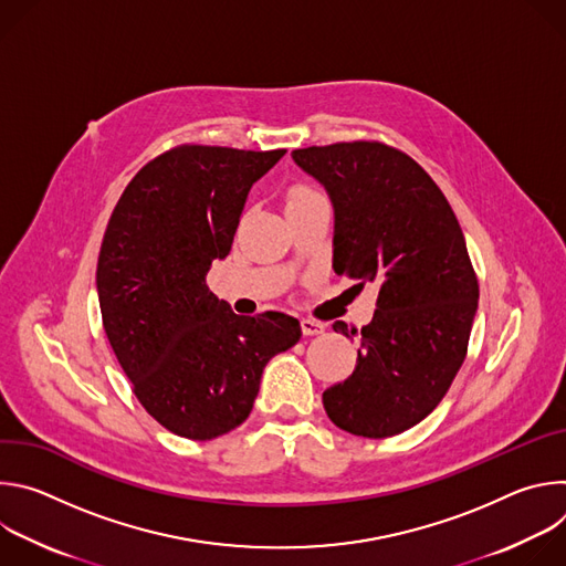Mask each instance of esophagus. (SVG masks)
<instances>
[{"mask_svg":"<svg viewBox=\"0 0 566 566\" xmlns=\"http://www.w3.org/2000/svg\"><path fill=\"white\" fill-rule=\"evenodd\" d=\"M300 327H302L304 336H319L322 332H325V325H322V322H317V319H311V317H302Z\"/></svg>","mask_w":566,"mask_h":566,"instance_id":"obj_1","label":"esophagus"}]
</instances>
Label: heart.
I'll return each mask as SVG.
<instances>
[{"mask_svg":"<svg viewBox=\"0 0 566 566\" xmlns=\"http://www.w3.org/2000/svg\"><path fill=\"white\" fill-rule=\"evenodd\" d=\"M315 197H322L319 192L311 190L308 186H293L289 192H286V208L289 206H297L302 201H308V199H315Z\"/></svg>","mask_w":566,"mask_h":566,"instance_id":"heart-1","label":"heart"}]
</instances>
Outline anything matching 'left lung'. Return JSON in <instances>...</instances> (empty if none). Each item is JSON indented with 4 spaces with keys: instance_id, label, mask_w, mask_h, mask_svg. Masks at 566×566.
<instances>
[{
    "instance_id": "obj_1",
    "label": "left lung",
    "mask_w": 566,
    "mask_h": 566,
    "mask_svg": "<svg viewBox=\"0 0 566 566\" xmlns=\"http://www.w3.org/2000/svg\"><path fill=\"white\" fill-rule=\"evenodd\" d=\"M336 214L334 271L378 286L354 374L322 394L345 432L385 439L421 423L463 365L479 284L461 226L432 177L376 140L291 151Z\"/></svg>"
}]
</instances>
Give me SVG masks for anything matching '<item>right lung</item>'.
<instances>
[{
    "mask_svg": "<svg viewBox=\"0 0 566 566\" xmlns=\"http://www.w3.org/2000/svg\"><path fill=\"white\" fill-rule=\"evenodd\" d=\"M284 154L179 145L138 170L109 217L96 271L103 327L140 406L179 437L208 441L244 423L266 363L302 336L295 317L237 315L206 284L253 184Z\"/></svg>",
    "mask_w": 566,
    "mask_h": 566,
    "instance_id": "obj_1",
    "label": "right lung"
}]
</instances>
